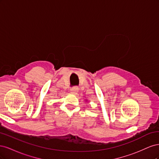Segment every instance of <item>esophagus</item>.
Returning <instances> with one entry per match:
<instances>
[{"label":"esophagus","instance_id":"34e87169","mask_svg":"<svg viewBox=\"0 0 159 159\" xmlns=\"http://www.w3.org/2000/svg\"><path fill=\"white\" fill-rule=\"evenodd\" d=\"M78 91H79V88L78 87H74L71 89V93L77 94V93L78 92Z\"/></svg>","mask_w":159,"mask_h":159}]
</instances>
